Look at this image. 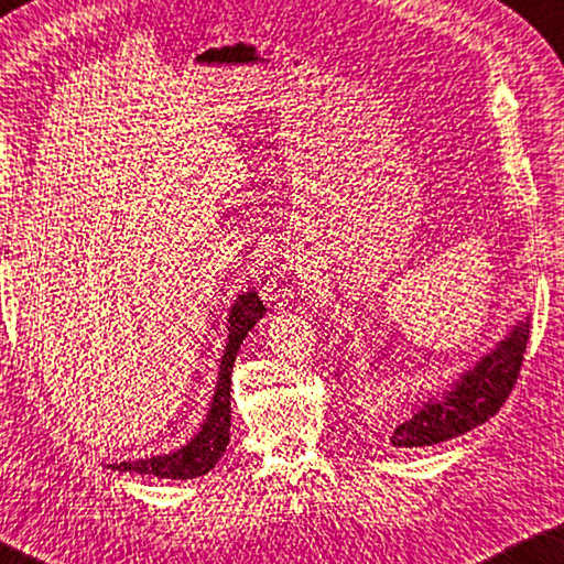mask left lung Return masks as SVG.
I'll return each mask as SVG.
<instances>
[{"instance_id":"obj_1","label":"left lung","mask_w":564,"mask_h":564,"mask_svg":"<svg viewBox=\"0 0 564 564\" xmlns=\"http://www.w3.org/2000/svg\"><path fill=\"white\" fill-rule=\"evenodd\" d=\"M528 335H531V319L525 317L513 325L509 337L501 339L496 349L462 373L445 395L415 405L391 430L389 443L393 447H427L487 423L513 391Z\"/></svg>"}]
</instances>
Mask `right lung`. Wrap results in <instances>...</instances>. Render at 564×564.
Returning a JSON list of instances; mask_svg holds the SVG:
<instances>
[{
	"label": "right lung",
	"instance_id": "add662e5",
	"mask_svg": "<svg viewBox=\"0 0 564 564\" xmlns=\"http://www.w3.org/2000/svg\"><path fill=\"white\" fill-rule=\"evenodd\" d=\"M267 313L261 297L247 291L237 297V303L231 305L227 317V347L223 361H219V377L215 386L213 403H209L207 417L203 421L200 430L195 437L171 452V455H156L137 462H115L109 465L117 471H137V474H153L159 479H193L203 477L209 469L217 465V459L223 457L225 447L229 445V421H231V405H229V386H231V367H235L239 345L249 335V329L259 323Z\"/></svg>",
	"mask_w": 564,
	"mask_h": 564
}]
</instances>
